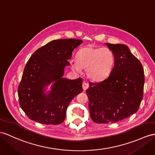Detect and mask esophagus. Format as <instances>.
I'll return each mask as SVG.
<instances>
[{"mask_svg":"<svg viewBox=\"0 0 155 155\" xmlns=\"http://www.w3.org/2000/svg\"><path fill=\"white\" fill-rule=\"evenodd\" d=\"M82 87H83V89H84V90H86L89 87L88 83L84 82V83H83V84H82Z\"/></svg>","mask_w":155,"mask_h":155,"instance_id":"esophagus-1","label":"esophagus"}]
</instances>
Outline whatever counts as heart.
Wrapping results in <instances>:
<instances>
[{
    "label": "heart",
    "instance_id": "obj_1",
    "mask_svg": "<svg viewBox=\"0 0 155 155\" xmlns=\"http://www.w3.org/2000/svg\"><path fill=\"white\" fill-rule=\"evenodd\" d=\"M114 62V54L110 48L87 46L78 51L76 61H71V66L78 71L87 68L90 78L99 81L110 74Z\"/></svg>",
    "mask_w": 155,
    "mask_h": 155
}]
</instances>
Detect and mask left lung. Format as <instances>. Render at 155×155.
<instances>
[{
  "mask_svg": "<svg viewBox=\"0 0 155 155\" xmlns=\"http://www.w3.org/2000/svg\"><path fill=\"white\" fill-rule=\"evenodd\" d=\"M106 45L114 54V67L106 79L89 82L86 90L90 116L98 124L121 121L136 112L145 83L141 63L126 45Z\"/></svg>",
  "mask_w": 155,
  "mask_h": 155,
  "instance_id": "left-lung-1",
  "label": "left lung"
}]
</instances>
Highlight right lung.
Masks as SVG:
<instances>
[{
  "instance_id": "obj_1",
  "label": "right lung",
  "mask_w": 155,
  "mask_h": 155,
  "mask_svg": "<svg viewBox=\"0 0 155 155\" xmlns=\"http://www.w3.org/2000/svg\"><path fill=\"white\" fill-rule=\"evenodd\" d=\"M83 43L75 39L52 41L37 49L25 66L18 93L20 107L33 121L58 125L64 121L71 101L82 92V78H62L70 65L72 52ZM55 81L51 92L43 94V87Z\"/></svg>"
}]
</instances>
